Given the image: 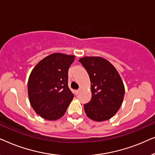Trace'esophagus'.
Instances as JSON below:
<instances>
[{
    "instance_id": "34e87169",
    "label": "esophagus",
    "mask_w": 155,
    "mask_h": 155,
    "mask_svg": "<svg viewBox=\"0 0 155 155\" xmlns=\"http://www.w3.org/2000/svg\"><path fill=\"white\" fill-rule=\"evenodd\" d=\"M80 90H75V94L77 95V94H78L80 93Z\"/></svg>"
}]
</instances>
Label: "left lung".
Instances as JSON below:
<instances>
[{"label": "left lung", "mask_w": 155, "mask_h": 155, "mask_svg": "<svg viewBox=\"0 0 155 155\" xmlns=\"http://www.w3.org/2000/svg\"><path fill=\"white\" fill-rule=\"evenodd\" d=\"M90 76L92 99L84 105L86 115L100 122L113 117L124 100L125 87L121 78L109 61L99 56L79 59Z\"/></svg>", "instance_id": "1"}]
</instances>
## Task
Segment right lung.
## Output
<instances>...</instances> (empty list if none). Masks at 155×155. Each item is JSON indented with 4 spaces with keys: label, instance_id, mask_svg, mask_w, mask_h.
Instances as JSON below:
<instances>
[{
    "label": "right lung",
    "instance_id": "1",
    "mask_svg": "<svg viewBox=\"0 0 155 155\" xmlns=\"http://www.w3.org/2000/svg\"><path fill=\"white\" fill-rule=\"evenodd\" d=\"M74 60L73 55L54 53L40 61L31 71L27 85L29 102L44 119L62 117L73 100L68 72Z\"/></svg>",
    "mask_w": 155,
    "mask_h": 155
}]
</instances>
